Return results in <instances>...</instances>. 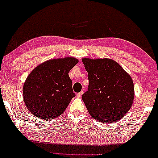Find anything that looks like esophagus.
<instances>
[{
    "label": "esophagus",
    "mask_w": 158,
    "mask_h": 158,
    "mask_svg": "<svg viewBox=\"0 0 158 158\" xmlns=\"http://www.w3.org/2000/svg\"><path fill=\"white\" fill-rule=\"evenodd\" d=\"M82 94H83V91L80 92L79 93H77V97H81L82 96Z\"/></svg>",
    "instance_id": "1"
}]
</instances>
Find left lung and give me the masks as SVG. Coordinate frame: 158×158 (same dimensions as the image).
Instances as JSON below:
<instances>
[{"mask_svg":"<svg viewBox=\"0 0 158 158\" xmlns=\"http://www.w3.org/2000/svg\"><path fill=\"white\" fill-rule=\"evenodd\" d=\"M82 61L89 80L82 99L89 113L101 123L117 122L132 105L134 88L130 76L109 59L85 58Z\"/></svg>","mask_w":158,"mask_h":158,"instance_id":"1","label":"left lung"}]
</instances>
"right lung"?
Returning a JSON list of instances; mask_svg holds the SVG:
<instances>
[{"label": "right lung", "instance_id": "obj_1", "mask_svg": "<svg viewBox=\"0 0 158 158\" xmlns=\"http://www.w3.org/2000/svg\"><path fill=\"white\" fill-rule=\"evenodd\" d=\"M78 60L73 57L52 59L38 66L28 75L23 87L27 108L41 119L58 117L76 96L69 72Z\"/></svg>", "mask_w": 158, "mask_h": 158}]
</instances>
